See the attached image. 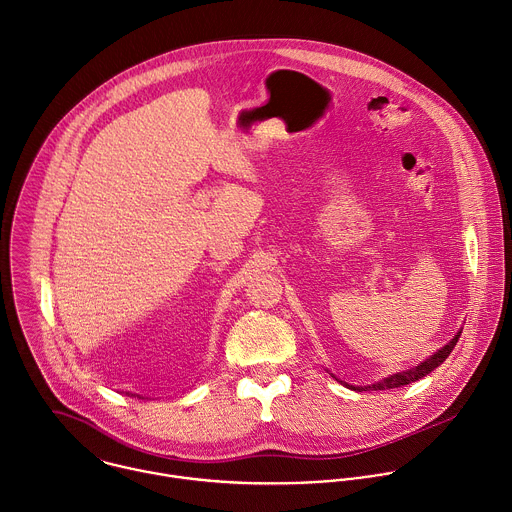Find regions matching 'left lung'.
<instances>
[{
  "instance_id": "left-lung-1",
  "label": "left lung",
  "mask_w": 512,
  "mask_h": 512,
  "mask_svg": "<svg viewBox=\"0 0 512 512\" xmlns=\"http://www.w3.org/2000/svg\"><path fill=\"white\" fill-rule=\"evenodd\" d=\"M459 337H461V331H459L443 349H439L437 353H433L429 359H425V361L419 363L417 367L407 369V371H401V373H395V375H389V377H385V379H381V381H377V383H373V385L355 387V385H349V383H345V381H339L335 375H333V377H335L339 383H343L345 387L353 389V391H385V389H397V387H403V385H409V383H415V381L427 377L431 371H435L439 365H443V361H445V359L451 355V351L455 349Z\"/></svg>"
}]
</instances>
